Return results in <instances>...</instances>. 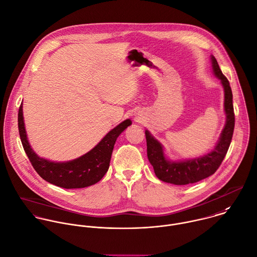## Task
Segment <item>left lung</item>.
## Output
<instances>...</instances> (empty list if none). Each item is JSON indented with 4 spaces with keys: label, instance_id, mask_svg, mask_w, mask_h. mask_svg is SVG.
Masks as SVG:
<instances>
[{
    "label": "left lung",
    "instance_id": "obj_1",
    "mask_svg": "<svg viewBox=\"0 0 257 257\" xmlns=\"http://www.w3.org/2000/svg\"><path fill=\"white\" fill-rule=\"evenodd\" d=\"M211 63L215 76L220 79L224 88V110L226 114L225 126L214 149L202 157L181 162H172L166 159L162 145L148 130L145 131L148 160L154 168L155 175L158 179L164 182L175 185H186L205 179L216 172L228 151L235 124L232 91L229 81L222 74L218 63L213 56H211Z\"/></svg>",
    "mask_w": 257,
    "mask_h": 257
}]
</instances>
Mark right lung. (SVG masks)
Wrapping results in <instances>:
<instances>
[{
	"label": "right lung",
	"mask_w": 257,
	"mask_h": 257,
	"mask_svg": "<svg viewBox=\"0 0 257 257\" xmlns=\"http://www.w3.org/2000/svg\"><path fill=\"white\" fill-rule=\"evenodd\" d=\"M21 104L18 113V127L24 150L36 170L46 181L56 186L73 189L91 186L100 181L108 171L112 151L118 136L132 124L127 119L112 129L91 151L68 162H53L40 158L31 148L25 130Z\"/></svg>",
	"instance_id": "1"
}]
</instances>
